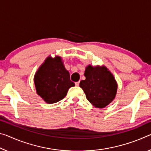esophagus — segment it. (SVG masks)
Masks as SVG:
<instances>
[{
  "label": "esophagus",
  "mask_w": 151,
  "mask_h": 151,
  "mask_svg": "<svg viewBox=\"0 0 151 151\" xmlns=\"http://www.w3.org/2000/svg\"><path fill=\"white\" fill-rule=\"evenodd\" d=\"M79 83H80L79 81H78V82H76L75 83V85L76 86H78V85H79Z\"/></svg>",
  "instance_id": "34e87169"
}]
</instances>
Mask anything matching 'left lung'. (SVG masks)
I'll return each mask as SVG.
<instances>
[{"instance_id":"1","label":"left lung","mask_w":151,"mask_h":151,"mask_svg":"<svg viewBox=\"0 0 151 151\" xmlns=\"http://www.w3.org/2000/svg\"><path fill=\"white\" fill-rule=\"evenodd\" d=\"M85 80L80 82V87L88 101L98 108H104L116 97L117 83L112 74L105 66L91 65L85 71Z\"/></svg>"}]
</instances>
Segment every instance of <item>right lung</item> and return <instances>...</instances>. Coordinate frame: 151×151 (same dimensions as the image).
<instances>
[{"instance_id":"add662e5","label":"right lung","mask_w":151,"mask_h":151,"mask_svg":"<svg viewBox=\"0 0 151 151\" xmlns=\"http://www.w3.org/2000/svg\"><path fill=\"white\" fill-rule=\"evenodd\" d=\"M34 83L37 93L47 104L60 101L75 86L59 56L46 58L35 74Z\"/></svg>"}]
</instances>
